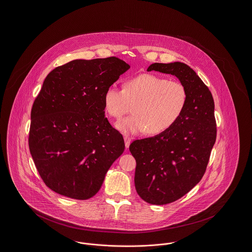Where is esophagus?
<instances>
[{
    "mask_svg": "<svg viewBox=\"0 0 252 252\" xmlns=\"http://www.w3.org/2000/svg\"><path fill=\"white\" fill-rule=\"evenodd\" d=\"M124 141H125V147L129 148V146L131 144V137L128 136V135H125L124 136Z\"/></svg>",
    "mask_w": 252,
    "mask_h": 252,
    "instance_id": "34e87169",
    "label": "esophagus"
}]
</instances>
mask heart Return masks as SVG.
<instances>
[{"mask_svg":"<svg viewBox=\"0 0 252 252\" xmlns=\"http://www.w3.org/2000/svg\"><path fill=\"white\" fill-rule=\"evenodd\" d=\"M188 101L185 85L178 80L142 73L128 79L124 90L108 87L104 107L112 118H122L133 105L134 115L119 121L117 128L125 134H158L169 130L183 116Z\"/></svg>","mask_w":252,"mask_h":252,"instance_id":"b5f03b06","label":"heart"}]
</instances>
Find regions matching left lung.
Segmentation results:
<instances>
[{"label":"left lung","mask_w":252,"mask_h":252,"mask_svg":"<svg viewBox=\"0 0 252 252\" xmlns=\"http://www.w3.org/2000/svg\"><path fill=\"white\" fill-rule=\"evenodd\" d=\"M176 76L185 85V112L169 130L136 139L129 147L136 161L134 186L143 201L167 204L199 184L216 141L214 100L209 89L185 63H154L147 68Z\"/></svg>","instance_id":"left-lung-1"}]
</instances>
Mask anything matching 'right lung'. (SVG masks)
Here are the masks:
<instances>
[{"label":"right lung","instance_id":"obj_1","mask_svg":"<svg viewBox=\"0 0 252 252\" xmlns=\"http://www.w3.org/2000/svg\"><path fill=\"white\" fill-rule=\"evenodd\" d=\"M130 66L117 57L76 59L46 77L32 109L30 151L52 191L88 200L125 149L105 117L104 94Z\"/></svg>","mask_w":252,"mask_h":252}]
</instances>
